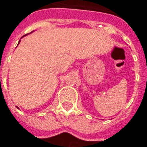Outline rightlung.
<instances>
[{"label":"right lung","mask_w":147,"mask_h":147,"mask_svg":"<svg viewBox=\"0 0 147 147\" xmlns=\"http://www.w3.org/2000/svg\"><path fill=\"white\" fill-rule=\"evenodd\" d=\"M26 35H27V34H25V35H24V36H26ZM23 36V37H24ZM23 37H22V38H23ZM20 42H19V43H20Z\"/></svg>","instance_id":"add662e5"}]
</instances>
